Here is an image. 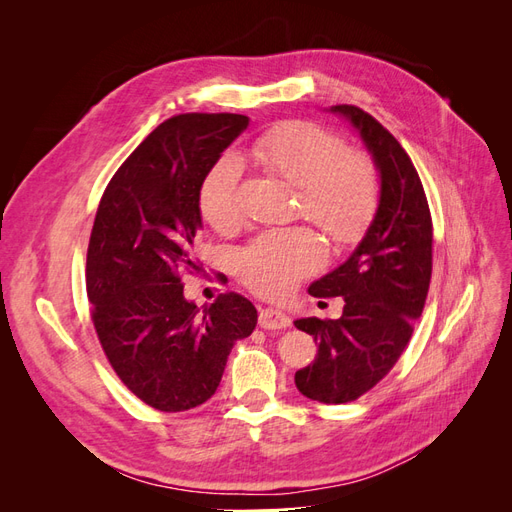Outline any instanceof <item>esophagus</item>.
<instances>
[{"label": "esophagus", "mask_w": 512, "mask_h": 512, "mask_svg": "<svg viewBox=\"0 0 512 512\" xmlns=\"http://www.w3.org/2000/svg\"><path fill=\"white\" fill-rule=\"evenodd\" d=\"M258 324L262 329H269V331L286 329V327H290V318L284 312H280V309L265 307V309H260Z\"/></svg>", "instance_id": "1"}]
</instances>
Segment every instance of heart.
Instances as JSON below:
<instances>
[{"instance_id":"obj_1","label":"heart","mask_w":512,"mask_h":512,"mask_svg":"<svg viewBox=\"0 0 512 512\" xmlns=\"http://www.w3.org/2000/svg\"><path fill=\"white\" fill-rule=\"evenodd\" d=\"M247 158L299 190L305 218L335 243L359 239L374 218L380 183L363 156L346 153L337 136L314 123L288 121L256 136ZM237 156L215 160L198 188V209L215 230H230L239 220ZM324 260L318 237L307 228L265 230L235 252L239 280L262 297H284Z\"/></svg>"}]
</instances>
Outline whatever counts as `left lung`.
<instances>
[{
	"mask_svg": "<svg viewBox=\"0 0 512 512\" xmlns=\"http://www.w3.org/2000/svg\"><path fill=\"white\" fill-rule=\"evenodd\" d=\"M327 113L359 134L380 194L352 254L307 288L312 297H342L344 312L337 320H294L318 342L314 363L294 374V384L320 404H346L389 374L408 346L429 290L433 232L421 179L395 136L356 106Z\"/></svg>",
	"mask_w": 512,
	"mask_h": 512,
	"instance_id": "8db88e82",
	"label": "left lung"
}]
</instances>
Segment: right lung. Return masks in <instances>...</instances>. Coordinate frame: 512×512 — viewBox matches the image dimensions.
Segmentation results:
<instances>
[{
  "label": "right lung",
  "instance_id": "obj_1",
  "mask_svg": "<svg viewBox=\"0 0 512 512\" xmlns=\"http://www.w3.org/2000/svg\"><path fill=\"white\" fill-rule=\"evenodd\" d=\"M247 126L245 115L228 113L166 119L119 166L96 213L87 250L91 318L121 382L162 412L205 404L232 346L256 329V307L241 294L198 307L179 277L200 269V181Z\"/></svg>",
  "mask_w": 512,
  "mask_h": 512
}]
</instances>
